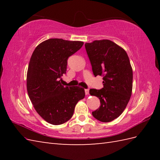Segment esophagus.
Returning a JSON list of instances; mask_svg holds the SVG:
<instances>
[{
	"mask_svg": "<svg viewBox=\"0 0 160 160\" xmlns=\"http://www.w3.org/2000/svg\"><path fill=\"white\" fill-rule=\"evenodd\" d=\"M84 91H85V94H86V95H88V94H89V89H84Z\"/></svg>",
	"mask_w": 160,
	"mask_h": 160,
	"instance_id": "1",
	"label": "esophagus"
}]
</instances>
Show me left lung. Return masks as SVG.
<instances>
[{
	"instance_id": "left-lung-1",
	"label": "left lung",
	"mask_w": 160,
	"mask_h": 160,
	"mask_svg": "<svg viewBox=\"0 0 160 160\" xmlns=\"http://www.w3.org/2000/svg\"><path fill=\"white\" fill-rule=\"evenodd\" d=\"M85 49L95 76L103 77L101 89H91V96L98 97L100 106L92 112L102 122H109L124 111L131 96L132 70L127 52L109 40L85 43Z\"/></svg>"
}]
</instances>
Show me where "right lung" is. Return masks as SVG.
I'll return each mask as SVG.
<instances>
[{"label":"right lung","mask_w":160,"mask_h":160,"mask_svg":"<svg viewBox=\"0 0 160 160\" xmlns=\"http://www.w3.org/2000/svg\"><path fill=\"white\" fill-rule=\"evenodd\" d=\"M81 41L51 38L36 47L27 74V89L40 117L53 125L62 124L73 116L78 102L85 96L80 87L60 83L66 73L67 60L82 47Z\"/></svg>","instance_id":"obj_1"}]
</instances>
